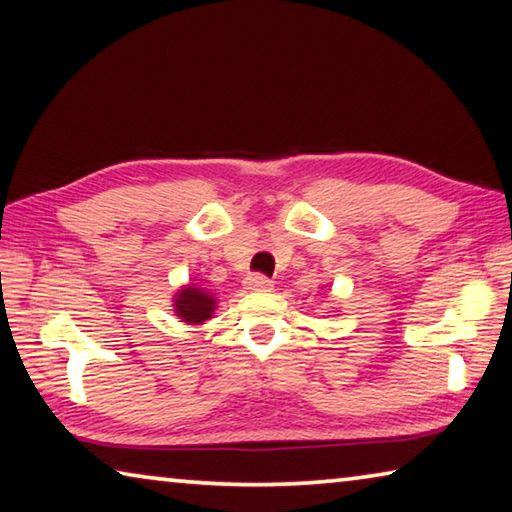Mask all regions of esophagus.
<instances>
[{
	"mask_svg": "<svg viewBox=\"0 0 512 512\" xmlns=\"http://www.w3.org/2000/svg\"><path fill=\"white\" fill-rule=\"evenodd\" d=\"M271 287H273V282L262 273H253L246 277V289H250V291H268Z\"/></svg>",
	"mask_w": 512,
	"mask_h": 512,
	"instance_id": "34e87169",
	"label": "esophagus"
}]
</instances>
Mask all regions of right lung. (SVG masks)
Returning <instances> with one entry per match:
<instances>
[{
    "label": "right lung",
    "instance_id": "add662e5",
    "mask_svg": "<svg viewBox=\"0 0 512 512\" xmlns=\"http://www.w3.org/2000/svg\"><path fill=\"white\" fill-rule=\"evenodd\" d=\"M214 298L210 293H205L201 289L187 287L178 293L176 298V314L185 320V323H203L212 316L214 311Z\"/></svg>",
    "mask_w": 512,
    "mask_h": 512
}]
</instances>
